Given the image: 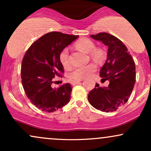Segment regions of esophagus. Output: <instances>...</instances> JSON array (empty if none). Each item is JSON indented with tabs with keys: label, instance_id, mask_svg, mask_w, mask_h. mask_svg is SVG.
I'll return each instance as SVG.
<instances>
[{
	"label": "esophagus",
	"instance_id": "obj_1",
	"mask_svg": "<svg viewBox=\"0 0 151 151\" xmlns=\"http://www.w3.org/2000/svg\"><path fill=\"white\" fill-rule=\"evenodd\" d=\"M83 81L82 79H81V80H77V81H73V84H74V85H75V84H79V83L80 82V81Z\"/></svg>",
	"mask_w": 151,
	"mask_h": 151
}]
</instances>
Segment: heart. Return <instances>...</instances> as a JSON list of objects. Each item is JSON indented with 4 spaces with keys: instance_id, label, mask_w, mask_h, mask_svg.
<instances>
[{
    "instance_id": "obj_1",
    "label": "heart",
    "mask_w": 151,
    "mask_h": 151,
    "mask_svg": "<svg viewBox=\"0 0 151 151\" xmlns=\"http://www.w3.org/2000/svg\"><path fill=\"white\" fill-rule=\"evenodd\" d=\"M75 46L78 50L85 53H89L91 58L96 62H101L104 58V52L100 48H95L94 42L88 38H80L75 42ZM60 61L65 68H67L70 65L69 50L65 48L60 54ZM96 65L94 63H90L89 65L78 67L74 68L69 74L70 79L74 80H81L89 77L96 70Z\"/></svg>"
}]
</instances>
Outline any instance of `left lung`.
Returning <instances> with one entry per match:
<instances>
[{
    "label": "left lung",
    "mask_w": 151,
    "mask_h": 151,
    "mask_svg": "<svg viewBox=\"0 0 151 151\" xmlns=\"http://www.w3.org/2000/svg\"><path fill=\"white\" fill-rule=\"evenodd\" d=\"M90 37L108 47L106 62L100 70L101 81L108 80L107 87L95 88L88 95L90 104L101 111L112 112L128 101L136 82V66L127 47L119 39L106 32Z\"/></svg>",
    "instance_id": "8db88e82"
}]
</instances>
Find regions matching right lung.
Listing matches in <instances>:
<instances>
[{
	"label": "right lung",
	"mask_w": 151,
	"mask_h": 151,
	"mask_svg": "<svg viewBox=\"0 0 151 151\" xmlns=\"http://www.w3.org/2000/svg\"><path fill=\"white\" fill-rule=\"evenodd\" d=\"M78 37L60 32H49L32 43L24 55L21 65L23 89L31 103L43 111L53 112L70 101V84H64L59 88L51 85L53 78L64 72L59 58L60 52Z\"/></svg>",
	"instance_id": "right-lung-1"
}]
</instances>
